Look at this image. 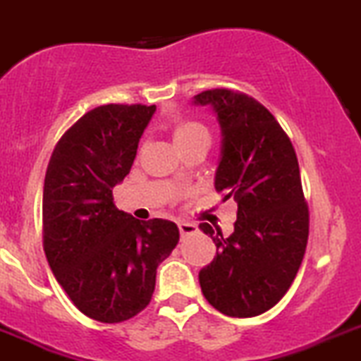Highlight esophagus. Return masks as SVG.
Segmentation results:
<instances>
[{"label":"esophagus","mask_w":361,"mask_h":361,"mask_svg":"<svg viewBox=\"0 0 361 361\" xmlns=\"http://www.w3.org/2000/svg\"><path fill=\"white\" fill-rule=\"evenodd\" d=\"M178 228H180L181 235H190V233H196L197 231V226L196 224H192V222H180V224H178Z\"/></svg>","instance_id":"obj_1"}]
</instances>
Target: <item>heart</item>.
<instances>
[{
    "instance_id": "b5f03b06",
    "label": "heart",
    "mask_w": 361,
    "mask_h": 361,
    "mask_svg": "<svg viewBox=\"0 0 361 361\" xmlns=\"http://www.w3.org/2000/svg\"><path fill=\"white\" fill-rule=\"evenodd\" d=\"M201 137H208V131L203 124L196 123V121L181 119L173 128V140L176 146H183V144L201 139Z\"/></svg>"
}]
</instances>
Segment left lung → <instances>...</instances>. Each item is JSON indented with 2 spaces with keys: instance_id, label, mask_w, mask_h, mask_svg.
Returning a JSON list of instances; mask_svg holds the SVG:
<instances>
[{
  "instance_id": "obj_1",
  "label": "left lung",
  "mask_w": 361,
  "mask_h": 361,
  "mask_svg": "<svg viewBox=\"0 0 361 361\" xmlns=\"http://www.w3.org/2000/svg\"><path fill=\"white\" fill-rule=\"evenodd\" d=\"M212 106L222 131L215 190L238 204L235 230L222 237L203 222L219 252L201 269L207 301L230 317H255L287 294L301 267L310 230L298 157L288 135L247 94L212 89L194 96Z\"/></svg>"
}]
</instances>
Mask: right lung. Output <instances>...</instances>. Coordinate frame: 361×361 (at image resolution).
<instances>
[{"mask_svg": "<svg viewBox=\"0 0 361 361\" xmlns=\"http://www.w3.org/2000/svg\"><path fill=\"white\" fill-rule=\"evenodd\" d=\"M151 104H103L60 137L42 196L48 264L74 306L116 324L149 305L157 267L180 240L174 222L139 221L117 210L112 188L126 178Z\"/></svg>", "mask_w": 361, "mask_h": 361, "instance_id": "1", "label": "right lung"}]
</instances>
